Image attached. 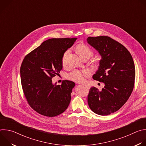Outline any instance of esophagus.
Here are the masks:
<instances>
[{
	"label": "esophagus",
	"mask_w": 146,
	"mask_h": 146,
	"mask_svg": "<svg viewBox=\"0 0 146 146\" xmlns=\"http://www.w3.org/2000/svg\"><path fill=\"white\" fill-rule=\"evenodd\" d=\"M84 86H85L86 87H87L88 88H90V86L89 85H87V84H83Z\"/></svg>",
	"instance_id": "esophagus-1"
}]
</instances>
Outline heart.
Here are the masks:
<instances>
[{"label": "heart", "instance_id": "b5f03b06", "mask_svg": "<svg viewBox=\"0 0 146 146\" xmlns=\"http://www.w3.org/2000/svg\"><path fill=\"white\" fill-rule=\"evenodd\" d=\"M76 51L81 58H83L87 55H92L91 49L84 44H80L76 47ZM69 51H66L62 57V64H65V59ZM91 75V72L89 70H74L68 74V78L76 82H81L85 80L86 77H89Z\"/></svg>", "mask_w": 146, "mask_h": 146}]
</instances>
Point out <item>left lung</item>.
<instances>
[{
	"label": "left lung",
	"mask_w": 146,
	"mask_h": 146,
	"mask_svg": "<svg viewBox=\"0 0 146 146\" xmlns=\"http://www.w3.org/2000/svg\"><path fill=\"white\" fill-rule=\"evenodd\" d=\"M87 40L101 56L92 78L105 84L101 91L91 88L88 105L97 114L109 115L118 110L131 95L135 78L134 62L128 50L110 37H88Z\"/></svg>",
	"instance_id": "8db88e82"
}]
</instances>
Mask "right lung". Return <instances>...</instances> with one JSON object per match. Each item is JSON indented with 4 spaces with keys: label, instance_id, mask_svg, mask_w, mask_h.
<instances>
[{
    "label": "right lung",
    "instance_id": "add662e5",
    "mask_svg": "<svg viewBox=\"0 0 146 146\" xmlns=\"http://www.w3.org/2000/svg\"><path fill=\"white\" fill-rule=\"evenodd\" d=\"M77 38L48 39L24 58L20 68L25 96L38 113L52 117L68 108L75 83L65 80L52 84V78L62 69V57Z\"/></svg>",
    "mask_w": 146,
    "mask_h": 146
}]
</instances>
